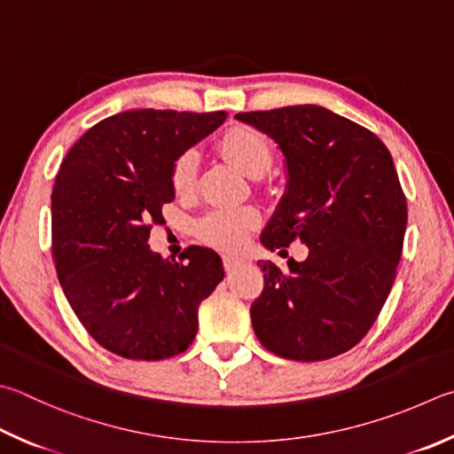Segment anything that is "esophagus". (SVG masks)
<instances>
[{"instance_id":"1","label":"esophagus","mask_w":454,"mask_h":454,"mask_svg":"<svg viewBox=\"0 0 454 454\" xmlns=\"http://www.w3.org/2000/svg\"><path fill=\"white\" fill-rule=\"evenodd\" d=\"M222 263H224V270L226 271H234L238 266H240L242 260L240 258H234V255H224V258H222Z\"/></svg>"}]
</instances>
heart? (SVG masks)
<instances>
[{"mask_svg": "<svg viewBox=\"0 0 454 454\" xmlns=\"http://www.w3.org/2000/svg\"><path fill=\"white\" fill-rule=\"evenodd\" d=\"M220 151L246 175L266 170L271 162V146L260 130L252 127H232L220 138ZM199 154L186 148L175 156L170 164V184L178 194L191 192L196 183ZM260 214L250 206H220L210 210L196 224L200 240L218 250L234 252L246 242L252 230L258 226Z\"/></svg>", "mask_w": 454, "mask_h": 454, "instance_id": "b5f03b06", "label": "heart"}]
</instances>
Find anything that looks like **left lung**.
Here are the masks:
<instances>
[{
    "label": "left lung",
    "mask_w": 454,
    "mask_h": 454,
    "mask_svg": "<svg viewBox=\"0 0 454 454\" xmlns=\"http://www.w3.org/2000/svg\"><path fill=\"white\" fill-rule=\"evenodd\" d=\"M282 148L287 191L262 244H308L287 271L258 262L250 313L260 343L292 361H324L364 340L385 306L403 252L407 199L391 153L369 129L324 106L238 113ZM286 252V250H282Z\"/></svg>",
    "instance_id": "obj_1"
}]
</instances>
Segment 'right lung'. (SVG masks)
Instances as JSON below:
<instances>
[{"mask_svg": "<svg viewBox=\"0 0 454 454\" xmlns=\"http://www.w3.org/2000/svg\"><path fill=\"white\" fill-rule=\"evenodd\" d=\"M226 119L138 109L98 121L61 162L51 192V252L65 298L114 356L160 361L188 349L199 306L224 278L220 255L191 246L176 260L148 248L175 200L170 164Z\"/></svg>", "mask_w": 454, "mask_h": 454, "instance_id": "1", "label": "right lung"}]
</instances>
